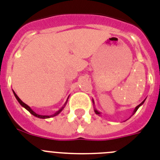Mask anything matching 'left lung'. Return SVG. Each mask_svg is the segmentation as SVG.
Here are the masks:
<instances>
[{
	"label": "left lung",
	"mask_w": 160,
	"mask_h": 160,
	"mask_svg": "<svg viewBox=\"0 0 160 160\" xmlns=\"http://www.w3.org/2000/svg\"><path fill=\"white\" fill-rule=\"evenodd\" d=\"M144 102H145V100H144L143 102H141V104H139L138 106H136V108H135V110H134V112H133V113H132V115H134V114H135V112H136L137 111V109H138L139 108H140V106H141V105H142V104H143V103H144ZM94 112H95V113H96V114H98V115H100V112H98V111H97V110H96L95 108H94Z\"/></svg>",
	"instance_id": "1"
}]
</instances>
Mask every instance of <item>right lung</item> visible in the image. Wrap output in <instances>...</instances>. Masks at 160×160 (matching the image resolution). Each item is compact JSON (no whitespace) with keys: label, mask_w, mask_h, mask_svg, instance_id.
I'll use <instances>...</instances> for the list:
<instances>
[{"label":"right lung","mask_w":160,"mask_h":160,"mask_svg":"<svg viewBox=\"0 0 160 160\" xmlns=\"http://www.w3.org/2000/svg\"><path fill=\"white\" fill-rule=\"evenodd\" d=\"M14 94H15V98H16V99H17V100H18V102H19V104L21 105L22 107H24V108H26V109L28 110V111L29 112H30L31 114H33V116L37 117V118H43V119H44V118H51V117H54V116H57V115H58V114H59L60 112H61L62 111V109L64 108L65 106H66V104H67V100H68V99H67V102H65L64 106H63V107H62V108H61V109L58 110V112H55V113H54V114H52V115H51V116H43V115H39V114H37V113H36V112H33V110L31 109L30 107H29V106H28V105H27V104H25V103H24V102H22L21 99H20V98H19V97H18V96H17V94L15 93V92H14Z\"/></svg>","instance_id":"right-lung-1"}]
</instances>
